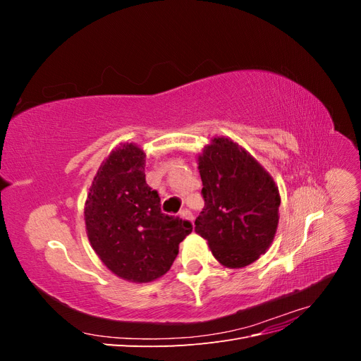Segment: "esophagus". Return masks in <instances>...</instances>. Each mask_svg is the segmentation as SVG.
Wrapping results in <instances>:
<instances>
[{"label": "esophagus", "instance_id": "obj_1", "mask_svg": "<svg viewBox=\"0 0 361 361\" xmlns=\"http://www.w3.org/2000/svg\"><path fill=\"white\" fill-rule=\"evenodd\" d=\"M179 215H180L182 218H185V220H190V221L194 220V215H192V212H191L190 209H182V211L179 212Z\"/></svg>", "mask_w": 361, "mask_h": 361}]
</instances>
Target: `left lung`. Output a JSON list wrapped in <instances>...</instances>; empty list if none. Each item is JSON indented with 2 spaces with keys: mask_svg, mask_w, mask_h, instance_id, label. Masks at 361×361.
I'll return each mask as SVG.
<instances>
[{
  "mask_svg": "<svg viewBox=\"0 0 361 361\" xmlns=\"http://www.w3.org/2000/svg\"><path fill=\"white\" fill-rule=\"evenodd\" d=\"M203 211L195 232L227 268H243L271 245L279 224L274 180L232 140L214 138L199 158Z\"/></svg>",
  "mask_w": 361,
  "mask_h": 361,
  "instance_id": "obj_1",
  "label": "left lung"
}]
</instances>
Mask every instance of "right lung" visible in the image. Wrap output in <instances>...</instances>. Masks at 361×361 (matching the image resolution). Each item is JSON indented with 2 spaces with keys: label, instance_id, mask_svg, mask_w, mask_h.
<instances>
[{
  "label": "right lung",
  "instance_id": "right-lung-1",
  "mask_svg": "<svg viewBox=\"0 0 361 361\" xmlns=\"http://www.w3.org/2000/svg\"><path fill=\"white\" fill-rule=\"evenodd\" d=\"M146 155L123 145L94 176L85 203L90 244L108 269L135 283L166 274L192 224L161 211V199L145 174Z\"/></svg>",
  "mask_w": 361,
  "mask_h": 361
}]
</instances>
